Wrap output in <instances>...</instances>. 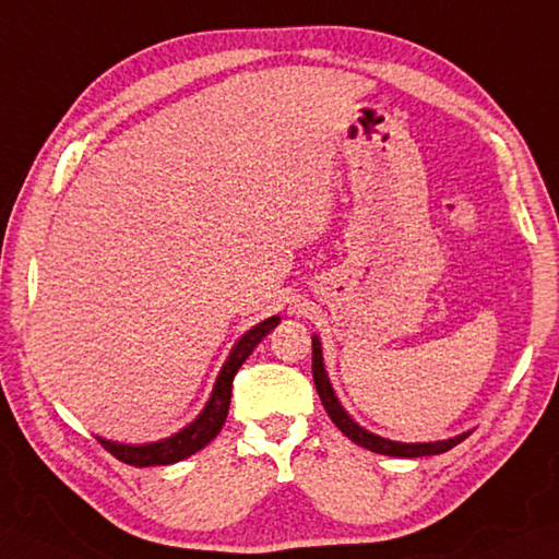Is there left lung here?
Listing matches in <instances>:
<instances>
[{"instance_id": "obj_1", "label": "left lung", "mask_w": 559, "mask_h": 559, "mask_svg": "<svg viewBox=\"0 0 559 559\" xmlns=\"http://www.w3.org/2000/svg\"><path fill=\"white\" fill-rule=\"evenodd\" d=\"M311 373H314V385L317 393L321 397V405L326 407L331 421L341 428V431L353 440V443L367 448L371 452H379V455H391V457H424V455H440V452H448L450 448H455L457 443L469 436L462 433L448 440H436V443H397V440H388L376 433H369L367 428H361L357 421L349 419V414L343 409L333 393V385L329 381L326 367H323V355H321V343L319 335H311Z\"/></svg>"}]
</instances>
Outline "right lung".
Listing matches in <instances>:
<instances>
[{"instance_id":"obj_1","label":"right lung","mask_w":559,"mask_h":559,"mask_svg":"<svg viewBox=\"0 0 559 559\" xmlns=\"http://www.w3.org/2000/svg\"><path fill=\"white\" fill-rule=\"evenodd\" d=\"M278 317H269L262 323H257L242 338L233 345L230 355L226 359L224 369L218 371L214 391L206 407L202 409V414L192 424H188L186 428H180L178 433H174L171 438L157 440V443H145V445H123V443H114V440H104L99 438V443L107 448L116 460H121L126 464L133 466H157V464H174L186 460L194 452L202 450L210 440L216 438V433L221 431V426L226 424L228 417V407H230V391H233V376L238 373V369L242 367V361L252 355V349L259 345V341L264 335L278 326Z\"/></svg>"}]
</instances>
